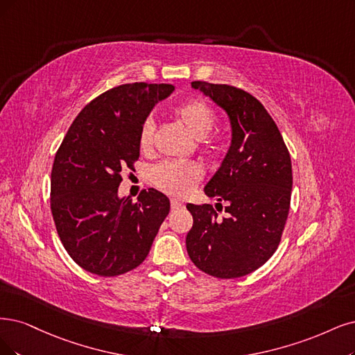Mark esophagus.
Instances as JSON below:
<instances>
[{
    "label": "esophagus",
    "instance_id": "esophagus-1",
    "mask_svg": "<svg viewBox=\"0 0 355 355\" xmlns=\"http://www.w3.org/2000/svg\"><path fill=\"white\" fill-rule=\"evenodd\" d=\"M180 207H184V203H181L180 200H175V199L171 200V209H173V211H175V209H180Z\"/></svg>",
    "mask_w": 355,
    "mask_h": 355
}]
</instances>
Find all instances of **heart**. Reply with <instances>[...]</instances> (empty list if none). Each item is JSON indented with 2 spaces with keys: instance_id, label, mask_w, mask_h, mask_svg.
<instances>
[{
  "instance_id": "b5f03b06",
  "label": "heart",
  "mask_w": 355,
  "mask_h": 355,
  "mask_svg": "<svg viewBox=\"0 0 355 355\" xmlns=\"http://www.w3.org/2000/svg\"><path fill=\"white\" fill-rule=\"evenodd\" d=\"M173 116L186 127L189 133L203 140L205 150L214 152L218 149L219 137L214 136L205 139V136L214 127L216 112L206 101L193 98L178 103L173 108ZM155 123L150 118L144 120L139 130V148L141 152H150L153 148ZM203 178V169L196 162H175L164 161L152 169L153 184L171 196H186Z\"/></svg>"
}]
</instances>
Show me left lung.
<instances>
[{
    "label": "left lung",
    "instance_id": "obj_1",
    "mask_svg": "<svg viewBox=\"0 0 355 355\" xmlns=\"http://www.w3.org/2000/svg\"><path fill=\"white\" fill-rule=\"evenodd\" d=\"M230 116L232 140L224 162L207 182L212 205H187L193 227L187 253L205 273L240 278L277 252L291 203V157L278 125L253 95L230 86L191 82ZM227 215L219 217L221 203Z\"/></svg>",
    "mask_w": 355,
    "mask_h": 355
}]
</instances>
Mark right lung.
Returning <instances> with one entry per match:
<instances>
[{
	"instance_id": "add662e5",
	"label": "right lung",
	"mask_w": 355,
	"mask_h": 355,
	"mask_svg": "<svg viewBox=\"0 0 355 355\" xmlns=\"http://www.w3.org/2000/svg\"><path fill=\"white\" fill-rule=\"evenodd\" d=\"M173 85L127 83L90 101L73 121L51 173V212L76 263L118 277L146 259L169 212V199L141 190L135 203L118 198L124 169L139 159V130Z\"/></svg>"
}]
</instances>
